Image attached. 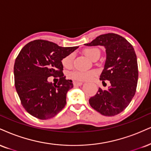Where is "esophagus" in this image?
Masks as SVG:
<instances>
[{"mask_svg":"<svg viewBox=\"0 0 151 151\" xmlns=\"http://www.w3.org/2000/svg\"><path fill=\"white\" fill-rule=\"evenodd\" d=\"M82 82H80V81H74L73 82V84H74V86L77 87V86H80L82 85Z\"/></svg>","mask_w":151,"mask_h":151,"instance_id":"esophagus-1","label":"esophagus"}]
</instances>
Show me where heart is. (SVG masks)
Listing matches in <instances>:
<instances>
[{"label":"heart","mask_w":151,"mask_h":151,"mask_svg":"<svg viewBox=\"0 0 151 151\" xmlns=\"http://www.w3.org/2000/svg\"><path fill=\"white\" fill-rule=\"evenodd\" d=\"M84 55L90 58L91 60H93L96 58H99L101 52L98 48H88L83 50ZM74 55L70 54V55L65 56L62 60V64L66 68H70L73 63ZM96 75V72L94 70L90 71H79L74 70L68 73V77L73 79L74 81H88L91 79L94 76Z\"/></svg>","instance_id":"heart-1"}]
</instances>
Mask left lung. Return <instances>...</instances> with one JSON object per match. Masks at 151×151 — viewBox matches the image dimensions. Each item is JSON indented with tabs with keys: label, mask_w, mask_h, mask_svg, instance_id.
Here are the masks:
<instances>
[{
	"label": "left lung",
	"mask_w": 151,
	"mask_h": 151,
	"mask_svg": "<svg viewBox=\"0 0 151 151\" xmlns=\"http://www.w3.org/2000/svg\"><path fill=\"white\" fill-rule=\"evenodd\" d=\"M85 45L105 47L106 60L100 80L110 83L108 90L99 88L89 99V104L103 115H118L128 106L137 90L139 71L133 46L124 37L113 33L100 35Z\"/></svg>",
	"instance_id": "left-lung-1"
}]
</instances>
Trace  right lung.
Instances as JSON below:
<instances>
[{"label": "right lung", "instance_id": "right-lung-1", "mask_svg": "<svg viewBox=\"0 0 151 151\" xmlns=\"http://www.w3.org/2000/svg\"><path fill=\"white\" fill-rule=\"evenodd\" d=\"M78 48L34 40L20 50L14 65V85L22 105L31 115L50 119L66 105L67 93L73 83L64 77L62 60ZM51 76L60 78L58 85L48 82Z\"/></svg>", "mask_w": 151, "mask_h": 151}]
</instances>
